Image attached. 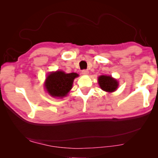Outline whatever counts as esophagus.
<instances>
[{
    "instance_id": "34e87169",
    "label": "esophagus",
    "mask_w": 158,
    "mask_h": 158,
    "mask_svg": "<svg viewBox=\"0 0 158 158\" xmlns=\"http://www.w3.org/2000/svg\"><path fill=\"white\" fill-rule=\"evenodd\" d=\"M82 74L84 75H86L88 74V70H82Z\"/></svg>"
}]
</instances>
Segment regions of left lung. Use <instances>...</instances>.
<instances>
[{
    "mask_svg": "<svg viewBox=\"0 0 158 158\" xmlns=\"http://www.w3.org/2000/svg\"><path fill=\"white\" fill-rule=\"evenodd\" d=\"M98 83L101 89L107 92H113L118 87V82L111 76L101 75L98 77Z\"/></svg>",
    "mask_w": 158,
    "mask_h": 158,
    "instance_id": "8db88e82",
    "label": "left lung"
}]
</instances>
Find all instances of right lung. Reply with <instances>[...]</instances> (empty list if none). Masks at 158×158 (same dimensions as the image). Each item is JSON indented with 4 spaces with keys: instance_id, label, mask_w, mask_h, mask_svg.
I'll return each instance as SVG.
<instances>
[{
    "instance_id": "add662e5",
    "label": "right lung",
    "mask_w": 158,
    "mask_h": 158,
    "mask_svg": "<svg viewBox=\"0 0 158 158\" xmlns=\"http://www.w3.org/2000/svg\"><path fill=\"white\" fill-rule=\"evenodd\" d=\"M78 76L77 73H64L62 71L52 73L45 81L47 92L53 97L65 96L72 88L73 81Z\"/></svg>"
}]
</instances>
